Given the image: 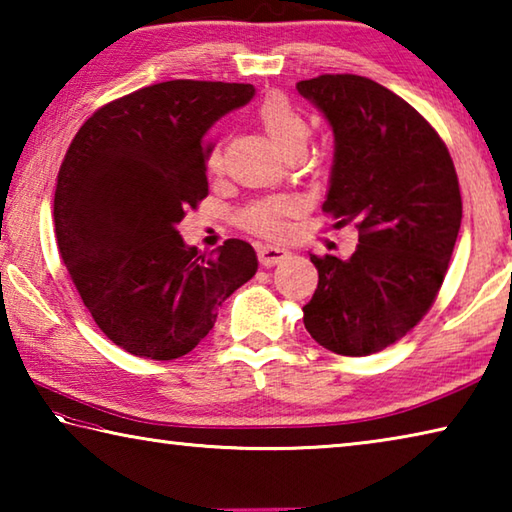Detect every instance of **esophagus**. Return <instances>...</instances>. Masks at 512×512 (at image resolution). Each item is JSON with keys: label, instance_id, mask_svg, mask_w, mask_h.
Segmentation results:
<instances>
[{"label": "esophagus", "instance_id": "esophagus-1", "mask_svg": "<svg viewBox=\"0 0 512 512\" xmlns=\"http://www.w3.org/2000/svg\"><path fill=\"white\" fill-rule=\"evenodd\" d=\"M257 257H259V264H262V266H275V264H280L282 259L289 257V250L280 248V246L264 244V246L257 248Z\"/></svg>", "mask_w": 512, "mask_h": 512}]
</instances>
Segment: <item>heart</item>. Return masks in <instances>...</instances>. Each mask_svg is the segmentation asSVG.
Segmentation results:
<instances>
[{
    "label": "heart",
    "instance_id": "b5f03b06",
    "mask_svg": "<svg viewBox=\"0 0 512 512\" xmlns=\"http://www.w3.org/2000/svg\"><path fill=\"white\" fill-rule=\"evenodd\" d=\"M259 124H262L268 140L280 153L293 149V146H305L309 140V124L300 112L291 106L287 99L271 97L259 106ZM207 167L210 171L221 169V153L212 149L207 153ZM296 210V203L291 198H275V201L259 203L246 214V225L250 230L262 232V235H282L284 223L282 216Z\"/></svg>",
    "mask_w": 512,
    "mask_h": 512
}]
</instances>
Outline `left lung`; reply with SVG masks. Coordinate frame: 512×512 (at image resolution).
I'll use <instances>...</instances> for the list:
<instances>
[{
  "label": "left lung",
  "instance_id": "obj_1",
  "mask_svg": "<svg viewBox=\"0 0 512 512\" xmlns=\"http://www.w3.org/2000/svg\"><path fill=\"white\" fill-rule=\"evenodd\" d=\"M296 88L334 133L323 210L359 230L348 259L311 255L318 289L302 320L325 350L368 357L418 325L445 280L463 219L454 162L427 119L384 85L325 74Z\"/></svg>",
  "mask_w": 512,
  "mask_h": 512
}]
</instances>
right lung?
Returning <instances> with one entry per match:
<instances>
[{"mask_svg":"<svg viewBox=\"0 0 512 512\" xmlns=\"http://www.w3.org/2000/svg\"><path fill=\"white\" fill-rule=\"evenodd\" d=\"M253 94L250 83L149 85L94 112L69 144L54 198L60 257L94 323L135 357L192 352L257 271L246 241L205 257L178 232L207 196L205 133Z\"/></svg>","mask_w":512,"mask_h":512,"instance_id":"obj_1","label":"right lung"}]
</instances>
